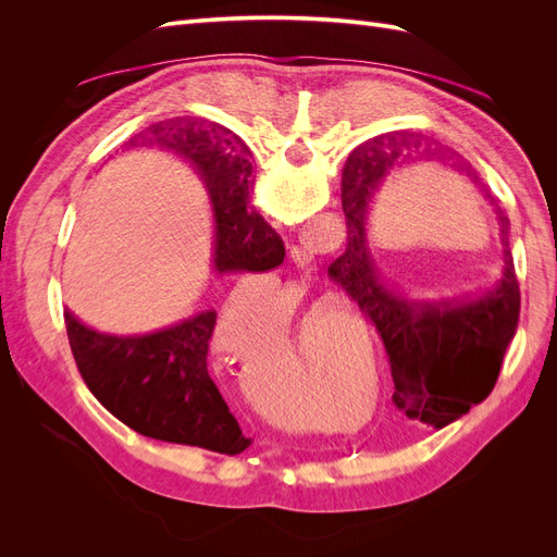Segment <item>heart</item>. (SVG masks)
<instances>
[{
  "label": "heart",
  "instance_id": "heart-1",
  "mask_svg": "<svg viewBox=\"0 0 557 557\" xmlns=\"http://www.w3.org/2000/svg\"><path fill=\"white\" fill-rule=\"evenodd\" d=\"M283 315L293 318L301 309V295L290 293L283 299ZM315 320V318H309ZM274 336V318H269V313L252 311L250 307V297L239 295L230 299V305L225 309V315L221 318V325H218L215 332V344L218 350L227 356L230 360L237 362H248L252 358L262 356V352L269 348V339ZM301 358H305V346H299Z\"/></svg>",
  "mask_w": 557,
  "mask_h": 557
}]
</instances>
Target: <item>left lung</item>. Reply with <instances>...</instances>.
I'll return each mask as SVG.
<instances>
[{
    "mask_svg": "<svg viewBox=\"0 0 557 557\" xmlns=\"http://www.w3.org/2000/svg\"><path fill=\"white\" fill-rule=\"evenodd\" d=\"M413 159H440L479 184L498 213L505 246L503 276L495 289L467 302L404 300L380 281L366 248L368 201L382 178ZM346 250L327 274L376 325L395 381V407L411 420L446 428L493 393L499 367L518 330L520 288L509 248V218L481 178L465 164H450L423 144V134L395 129L367 139L348 156L342 174Z\"/></svg>",
    "mask_w": 557,
    "mask_h": 557,
    "instance_id": "1",
    "label": "left lung"
}]
</instances>
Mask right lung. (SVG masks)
Returning <instances> with one entry per match:
<instances>
[{"instance_id": "right-lung-1", "label": "right lung", "mask_w": 557, "mask_h": 557, "mask_svg": "<svg viewBox=\"0 0 557 557\" xmlns=\"http://www.w3.org/2000/svg\"><path fill=\"white\" fill-rule=\"evenodd\" d=\"M129 146H158L197 166L213 205L218 274L267 272L283 262L281 237L248 205L252 164L237 134L201 117H172L150 125ZM64 323L90 393L134 432L223 455L250 446L207 367L215 311L134 336L90 330L70 311Z\"/></svg>"}]
</instances>
